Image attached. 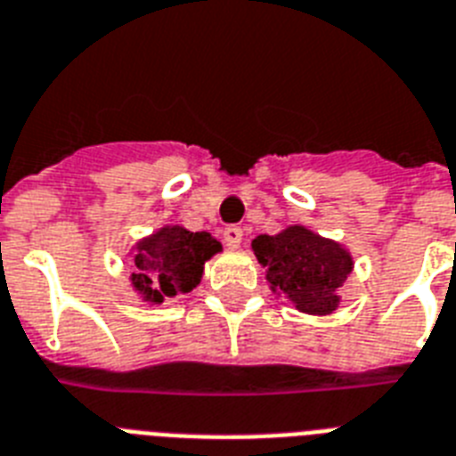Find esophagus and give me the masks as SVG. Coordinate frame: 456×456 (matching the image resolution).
Returning <instances> with one entry per match:
<instances>
[{"label": "esophagus", "instance_id": "obj_1", "mask_svg": "<svg viewBox=\"0 0 456 456\" xmlns=\"http://www.w3.org/2000/svg\"><path fill=\"white\" fill-rule=\"evenodd\" d=\"M224 243H227L229 248H239L240 239H243V229L239 227V224H229V227H224Z\"/></svg>", "mask_w": 456, "mask_h": 456}]
</instances>
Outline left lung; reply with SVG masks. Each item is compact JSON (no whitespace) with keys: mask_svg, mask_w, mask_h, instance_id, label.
<instances>
[{"mask_svg":"<svg viewBox=\"0 0 456 456\" xmlns=\"http://www.w3.org/2000/svg\"><path fill=\"white\" fill-rule=\"evenodd\" d=\"M253 250L279 297L290 299L305 314L335 312L337 288L354 269L351 255L339 243L295 224L276 236H257Z\"/></svg>","mask_w":456,"mask_h":456,"instance_id":"8db88e82","label":"left lung"}]
</instances>
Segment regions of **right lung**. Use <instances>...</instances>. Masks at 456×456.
Here are the masks:
<instances>
[{
  "label": "right lung",
  "instance_id": "1",
  "mask_svg": "<svg viewBox=\"0 0 456 456\" xmlns=\"http://www.w3.org/2000/svg\"><path fill=\"white\" fill-rule=\"evenodd\" d=\"M220 240L208 232L164 227L138 243L133 257V288L151 305L194 290L203 276V265L220 253Z\"/></svg>",
  "mask_w": 456,
  "mask_h": 456
}]
</instances>
